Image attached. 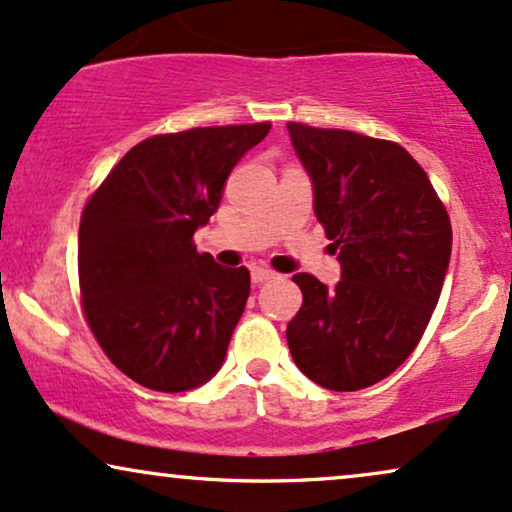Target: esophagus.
<instances>
[{
    "label": "esophagus",
    "instance_id": "obj_1",
    "mask_svg": "<svg viewBox=\"0 0 512 512\" xmlns=\"http://www.w3.org/2000/svg\"><path fill=\"white\" fill-rule=\"evenodd\" d=\"M275 278V270H270L266 266H254L251 268V280H254V285H263V282L273 280Z\"/></svg>",
    "mask_w": 512,
    "mask_h": 512
}]
</instances>
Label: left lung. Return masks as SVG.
<instances>
[{"instance_id":"1","label":"left lung","mask_w":512,"mask_h":512,"mask_svg":"<svg viewBox=\"0 0 512 512\" xmlns=\"http://www.w3.org/2000/svg\"><path fill=\"white\" fill-rule=\"evenodd\" d=\"M287 129L342 266L333 290L292 275L304 302L287 323V345L318 386L369 388L410 357L429 326L453 246L448 210L400 143L299 122Z\"/></svg>"}]
</instances>
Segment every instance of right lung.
Returning a JSON list of instances; mask_svg holds the SVG:
<instances>
[{
	"label": "right lung",
	"mask_w": 512,
	"mask_h": 512,
	"mask_svg": "<svg viewBox=\"0 0 512 512\" xmlns=\"http://www.w3.org/2000/svg\"><path fill=\"white\" fill-rule=\"evenodd\" d=\"M270 122L198 126L141 141L88 198L78 227L81 306L107 359L158 393L206 383L225 362L251 275L198 254L194 232Z\"/></svg>",
	"instance_id": "obj_1"
}]
</instances>
